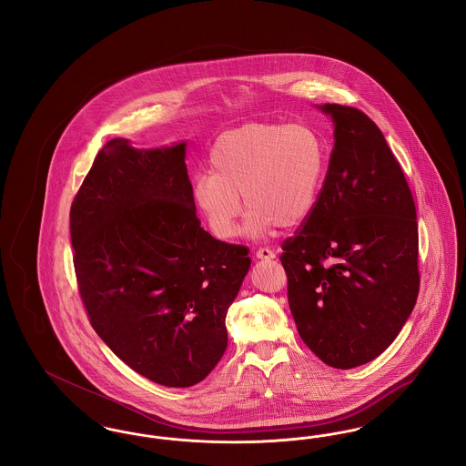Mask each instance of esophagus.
I'll return each mask as SVG.
<instances>
[{
    "instance_id": "esophagus-1",
    "label": "esophagus",
    "mask_w": 466,
    "mask_h": 466,
    "mask_svg": "<svg viewBox=\"0 0 466 466\" xmlns=\"http://www.w3.org/2000/svg\"><path fill=\"white\" fill-rule=\"evenodd\" d=\"M255 255H257V258H262V260H272V258H276V253H274L272 249H268V248H258Z\"/></svg>"
}]
</instances>
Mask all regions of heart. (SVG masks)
<instances>
[{"label":"heart","mask_w":466,"mask_h":466,"mask_svg":"<svg viewBox=\"0 0 466 466\" xmlns=\"http://www.w3.org/2000/svg\"><path fill=\"white\" fill-rule=\"evenodd\" d=\"M211 169L194 179L192 198L215 236H238L243 196L246 234L260 238L276 225L291 228L309 218L327 173V148L306 124L253 122L218 137Z\"/></svg>","instance_id":"b5f03b06"}]
</instances>
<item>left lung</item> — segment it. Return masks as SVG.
I'll use <instances>...</instances> for the list:
<instances>
[{"label": "left lung", "instance_id": "obj_1", "mask_svg": "<svg viewBox=\"0 0 466 466\" xmlns=\"http://www.w3.org/2000/svg\"><path fill=\"white\" fill-rule=\"evenodd\" d=\"M333 150L316 206L283 243L297 330L333 369L380 355L420 293L416 204L376 124L351 106L323 105Z\"/></svg>", "mask_w": 466, "mask_h": 466}]
</instances>
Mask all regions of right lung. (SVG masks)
Instances as JSON below:
<instances>
[{
  "label": "right lung",
  "mask_w": 466,
  "mask_h": 466,
  "mask_svg": "<svg viewBox=\"0 0 466 466\" xmlns=\"http://www.w3.org/2000/svg\"><path fill=\"white\" fill-rule=\"evenodd\" d=\"M185 148L111 139L69 211L92 329L137 374L169 388L194 386L217 367L227 310L251 266L248 248L200 227Z\"/></svg>",
  "instance_id": "obj_1"
}]
</instances>
